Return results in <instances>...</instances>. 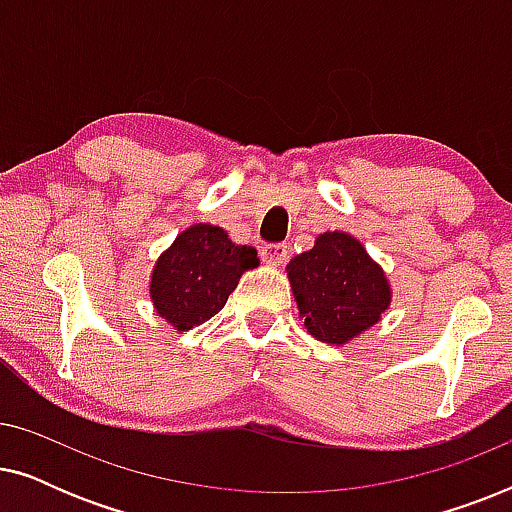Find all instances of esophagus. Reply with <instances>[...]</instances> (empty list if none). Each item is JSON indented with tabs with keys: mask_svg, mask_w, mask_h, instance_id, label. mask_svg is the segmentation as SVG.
<instances>
[{
	"mask_svg": "<svg viewBox=\"0 0 512 512\" xmlns=\"http://www.w3.org/2000/svg\"><path fill=\"white\" fill-rule=\"evenodd\" d=\"M261 258L263 263L268 265H282L289 258V249L284 244H263L261 247Z\"/></svg>",
	"mask_w": 512,
	"mask_h": 512,
	"instance_id": "1",
	"label": "esophagus"
}]
</instances>
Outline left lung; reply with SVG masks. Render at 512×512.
Here are the masks:
<instances>
[{
  "label": "left lung",
  "instance_id": "left-lung-1",
  "mask_svg": "<svg viewBox=\"0 0 512 512\" xmlns=\"http://www.w3.org/2000/svg\"><path fill=\"white\" fill-rule=\"evenodd\" d=\"M298 310L310 335L345 345L380 321L391 291L380 265L347 233H324L286 265Z\"/></svg>",
  "mask_w": 512,
  "mask_h": 512
}]
</instances>
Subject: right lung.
I'll list each match as a JSON object with an SVG mask.
<instances>
[{"instance_id": "right-lung-1", "label": "right lung", "mask_w": 512, "mask_h": 512, "mask_svg": "<svg viewBox=\"0 0 512 512\" xmlns=\"http://www.w3.org/2000/svg\"><path fill=\"white\" fill-rule=\"evenodd\" d=\"M256 265L254 247H237L223 228L195 223L158 258L151 277L153 305L174 328L188 331L212 319L242 272Z\"/></svg>"}]
</instances>
